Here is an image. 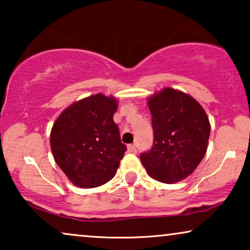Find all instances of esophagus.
I'll use <instances>...</instances> for the list:
<instances>
[{"instance_id":"obj_1","label":"esophagus","mask_w":250,"mask_h":250,"mask_svg":"<svg viewBox=\"0 0 250 250\" xmlns=\"http://www.w3.org/2000/svg\"><path fill=\"white\" fill-rule=\"evenodd\" d=\"M127 150H128V152H131V153H136V146L134 145H128Z\"/></svg>"}]
</instances>
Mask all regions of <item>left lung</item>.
<instances>
[{"instance_id":"1","label":"left lung","mask_w":250,"mask_h":250,"mask_svg":"<svg viewBox=\"0 0 250 250\" xmlns=\"http://www.w3.org/2000/svg\"><path fill=\"white\" fill-rule=\"evenodd\" d=\"M148 105L153 145L140 159L153 179L179 182L193 173L207 151L209 119L199 102L170 87L151 95Z\"/></svg>"}]
</instances>
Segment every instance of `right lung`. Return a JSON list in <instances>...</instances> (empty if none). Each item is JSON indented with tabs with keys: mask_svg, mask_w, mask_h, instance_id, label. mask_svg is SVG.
<instances>
[{
	"mask_svg": "<svg viewBox=\"0 0 250 250\" xmlns=\"http://www.w3.org/2000/svg\"><path fill=\"white\" fill-rule=\"evenodd\" d=\"M117 100L98 93L64 109L50 136L54 160L76 187L95 188L115 176L126 151L114 122Z\"/></svg>",
	"mask_w": 250,
	"mask_h": 250,
	"instance_id": "right-lung-1",
	"label": "right lung"
}]
</instances>
